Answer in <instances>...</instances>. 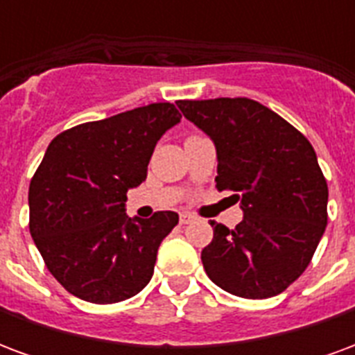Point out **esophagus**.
I'll list each match as a JSON object with an SVG mask.
<instances>
[{
  "label": "esophagus",
  "mask_w": 355,
  "mask_h": 355,
  "mask_svg": "<svg viewBox=\"0 0 355 355\" xmlns=\"http://www.w3.org/2000/svg\"><path fill=\"white\" fill-rule=\"evenodd\" d=\"M196 218V216L192 215V213H180V216H178V220H180V224H190Z\"/></svg>",
  "instance_id": "esophagus-1"
}]
</instances>
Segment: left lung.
Masks as SVG:
<instances>
[{
	"label": "left lung",
	"instance_id": "left-lung-1",
	"mask_svg": "<svg viewBox=\"0 0 355 355\" xmlns=\"http://www.w3.org/2000/svg\"><path fill=\"white\" fill-rule=\"evenodd\" d=\"M216 148V188L230 190L243 220L211 223L201 251L211 282L236 297H275L312 261L327 226L329 190L312 144L251 98L178 101Z\"/></svg>",
	"mask_w": 355,
	"mask_h": 355
}]
</instances>
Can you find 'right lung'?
Returning a JSON list of instances; mask_svg holds the SVG:
<instances>
[{"label": "right lung", "instance_id": "add662e5", "mask_svg": "<svg viewBox=\"0 0 355 355\" xmlns=\"http://www.w3.org/2000/svg\"><path fill=\"white\" fill-rule=\"evenodd\" d=\"M180 121L171 102H155L51 140L30 182V234L45 266L73 297L112 304L135 297L154 274L173 211L127 216V190L146 180L157 140Z\"/></svg>", "mask_w": 355, "mask_h": 355}]
</instances>
